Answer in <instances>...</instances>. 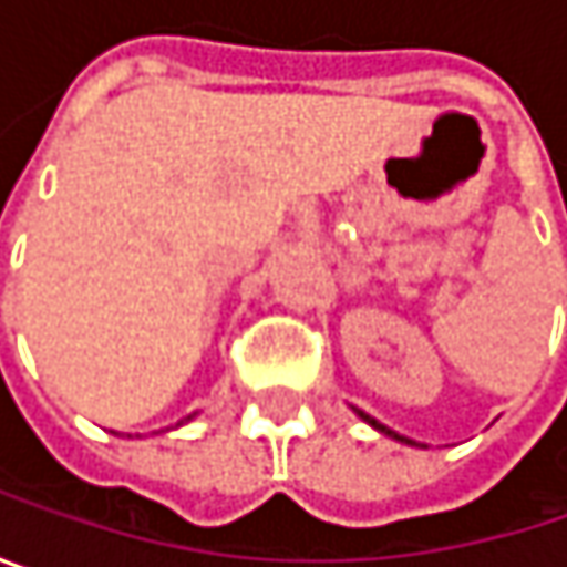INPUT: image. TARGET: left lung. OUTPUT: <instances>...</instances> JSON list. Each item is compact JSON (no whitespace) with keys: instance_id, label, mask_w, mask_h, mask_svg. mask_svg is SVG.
<instances>
[{"instance_id":"8db88e82","label":"left lung","mask_w":567,"mask_h":567,"mask_svg":"<svg viewBox=\"0 0 567 567\" xmlns=\"http://www.w3.org/2000/svg\"><path fill=\"white\" fill-rule=\"evenodd\" d=\"M354 413H358V416H361V420H364L368 426H374L378 433H384V436H391V440H396V443H406V446H423V443H413L410 436H400V433H394L391 426H384L381 420H374L371 413H364V410H358V406H354Z\"/></svg>"}]
</instances>
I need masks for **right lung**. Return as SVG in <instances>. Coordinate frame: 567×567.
Returning <instances> with one entry per match:
<instances>
[{"label": "right lung", "instance_id": "right-lung-1", "mask_svg": "<svg viewBox=\"0 0 567 567\" xmlns=\"http://www.w3.org/2000/svg\"><path fill=\"white\" fill-rule=\"evenodd\" d=\"M196 413H199V410H196ZM196 413H189V416H183V420H176V426H183V423H189V420H193ZM167 430H171V426H167ZM167 430H157V433H167Z\"/></svg>", "mask_w": 567, "mask_h": 567}]
</instances>
